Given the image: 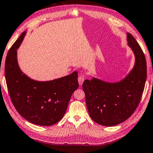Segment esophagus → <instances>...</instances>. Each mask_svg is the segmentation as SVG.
<instances>
[{"mask_svg": "<svg viewBox=\"0 0 153 153\" xmlns=\"http://www.w3.org/2000/svg\"><path fill=\"white\" fill-rule=\"evenodd\" d=\"M84 79H85V77L83 75H81V76H79L78 81H79V83L80 85H82V84H83V81H84Z\"/></svg>", "mask_w": 153, "mask_h": 153, "instance_id": "esophagus-1", "label": "esophagus"}]
</instances>
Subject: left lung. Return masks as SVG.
<instances>
[{
  "label": "left lung",
  "mask_w": 153,
  "mask_h": 153,
  "mask_svg": "<svg viewBox=\"0 0 153 153\" xmlns=\"http://www.w3.org/2000/svg\"><path fill=\"white\" fill-rule=\"evenodd\" d=\"M126 39L135 56L134 65L127 75L117 82L93 76L83 83L89 114L100 125L116 126L126 120L137 109L144 91L147 73L144 54L129 33Z\"/></svg>",
  "instance_id": "left-lung-1"
}]
</instances>
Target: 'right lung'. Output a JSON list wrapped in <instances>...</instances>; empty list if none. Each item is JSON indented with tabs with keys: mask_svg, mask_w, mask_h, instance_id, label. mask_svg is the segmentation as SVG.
<instances>
[{
	"mask_svg": "<svg viewBox=\"0 0 153 153\" xmlns=\"http://www.w3.org/2000/svg\"><path fill=\"white\" fill-rule=\"evenodd\" d=\"M26 33L21 34L6 57L4 73L9 94L16 109L27 121L51 126L64 116L72 94L79 87L78 72L46 81L28 76L21 70L17 57Z\"/></svg>",
	"mask_w": 153,
	"mask_h": 153,
	"instance_id": "obj_1",
	"label": "right lung"
}]
</instances>
